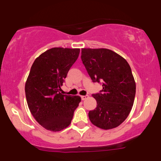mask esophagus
Listing matches in <instances>:
<instances>
[{
    "label": "esophagus",
    "instance_id": "obj_1",
    "mask_svg": "<svg viewBox=\"0 0 161 161\" xmlns=\"http://www.w3.org/2000/svg\"><path fill=\"white\" fill-rule=\"evenodd\" d=\"M81 98H82V101H85V100H86L87 98H88V95H82V96H81Z\"/></svg>",
    "mask_w": 161,
    "mask_h": 161
}]
</instances>
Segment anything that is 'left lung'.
Instances as JSON below:
<instances>
[{"instance_id":"obj_1","label":"left lung","mask_w":161,"mask_h":161,"mask_svg":"<svg viewBox=\"0 0 161 161\" xmlns=\"http://www.w3.org/2000/svg\"><path fill=\"white\" fill-rule=\"evenodd\" d=\"M82 61L93 82L102 83L103 89L92 96L97 101L88 113L90 121L102 129L119 126L133 106L136 82L126 60L107 48H82Z\"/></svg>"}]
</instances>
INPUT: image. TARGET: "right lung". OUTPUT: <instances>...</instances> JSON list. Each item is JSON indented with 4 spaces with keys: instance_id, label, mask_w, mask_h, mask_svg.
I'll use <instances>...</instances> for the list:
<instances>
[{
    "instance_id": "add662e5",
    "label": "right lung",
    "mask_w": 161,
    "mask_h": 161,
    "mask_svg": "<svg viewBox=\"0 0 161 161\" xmlns=\"http://www.w3.org/2000/svg\"><path fill=\"white\" fill-rule=\"evenodd\" d=\"M79 51L53 47L37 57L31 67L25 85L28 107L35 119L47 130L59 132L69 126L81 101L79 96L60 92Z\"/></svg>"
}]
</instances>
